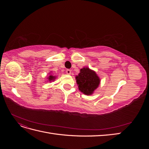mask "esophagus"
Listing matches in <instances>:
<instances>
[{"mask_svg": "<svg viewBox=\"0 0 149 149\" xmlns=\"http://www.w3.org/2000/svg\"><path fill=\"white\" fill-rule=\"evenodd\" d=\"M71 70H66V74H71Z\"/></svg>", "mask_w": 149, "mask_h": 149, "instance_id": "1", "label": "esophagus"}]
</instances>
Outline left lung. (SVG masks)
<instances>
[{
	"instance_id": "left-lung-1",
	"label": "left lung",
	"mask_w": 149,
	"mask_h": 149,
	"mask_svg": "<svg viewBox=\"0 0 149 149\" xmlns=\"http://www.w3.org/2000/svg\"><path fill=\"white\" fill-rule=\"evenodd\" d=\"M79 90L86 95H91L100 84V79L96 72L89 68H83L76 76Z\"/></svg>"
}]
</instances>
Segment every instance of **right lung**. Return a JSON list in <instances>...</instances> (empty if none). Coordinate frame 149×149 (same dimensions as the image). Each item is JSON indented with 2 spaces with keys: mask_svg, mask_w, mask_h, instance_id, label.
Returning <instances> with one entry per match:
<instances>
[{
  "mask_svg": "<svg viewBox=\"0 0 149 149\" xmlns=\"http://www.w3.org/2000/svg\"><path fill=\"white\" fill-rule=\"evenodd\" d=\"M56 76H53L52 74H50V75L48 76V78H47V79H48V81L51 82V81H53L56 79Z\"/></svg>",
  "mask_w": 149,
  "mask_h": 149,
  "instance_id": "obj_1",
  "label": "right lung"
}]
</instances>
